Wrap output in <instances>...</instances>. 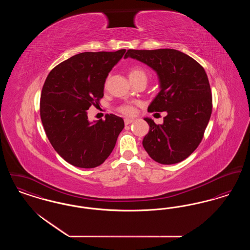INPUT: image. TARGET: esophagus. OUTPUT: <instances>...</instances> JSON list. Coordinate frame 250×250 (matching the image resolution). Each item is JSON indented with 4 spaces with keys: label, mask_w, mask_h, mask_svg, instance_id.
<instances>
[{
    "label": "esophagus",
    "mask_w": 250,
    "mask_h": 250,
    "mask_svg": "<svg viewBox=\"0 0 250 250\" xmlns=\"http://www.w3.org/2000/svg\"><path fill=\"white\" fill-rule=\"evenodd\" d=\"M133 122H134V120L130 119V118H125V125H129V124L133 123Z\"/></svg>",
    "instance_id": "1"
}]
</instances>
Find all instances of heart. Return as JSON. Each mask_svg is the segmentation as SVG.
<instances>
[{"label":"heart","instance_id":"obj_1","mask_svg":"<svg viewBox=\"0 0 250 250\" xmlns=\"http://www.w3.org/2000/svg\"><path fill=\"white\" fill-rule=\"evenodd\" d=\"M141 77H146V72L139 66L133 67L129 72V79H138ZM122 112H124L126 115H133L135 114V108L132 106H125L122 107Z\"/></svg>","mask_w":250,"mask_h":250}]
</instances>
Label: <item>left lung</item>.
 <instances>
[{"label": "left lung", "instance_id": "obj_1", "mask_svg": "<svg viewBox=\"0 0 250 250\" xmlns=\"http://www.w3.org/2000/svg\"><path fill=\"white\" fill-rule=\"evenodd\" d=\"M138 60L156 73L159 93L148 111H166L162 125L145 117L150 128L143 138L145 151L155 161L176 164L201 143L212 113V94L204 68L176 49H128L125 59Z\"/></svg>", "mask_w": 250, "mask_h": 250}]
</instances>
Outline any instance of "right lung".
<instances>
[{
    "mask_svg": "<svg viewBox=\"0 0 250 250\" xmlns=\"http://www.w3.org/2000/svg\"><path fill=\"white\" fill-rule=\"evenodd\" d=\"M114 52H83L63 61L46 79L40 98V116L54 150L73 166L92 168L111 154L124 120L107 114L90 122L87 110L104 95L108 73L124 56Z\"/></svg>",
    "mask_w": 250,
    "mask_h": 250,
    "instance_id": "obj_1",
    "label": "right lung"
}]
</instances>
